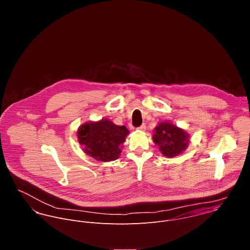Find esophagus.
<instances>
[{
    "instance_id": "34e87169",
    "label": "esophagus",
    "mask_w": 250,
    "mask_h": 250,
    "mask_svg": "<svg viewBox=\"0 0 250 250\" xmlns=\"http://www.w3.org/2000/svg\"><path fill=\"white\" fill-rule=\"evenodd\" d=\"M137 130H138V131H145V130H146V126H145L144 124H143L142 126L138 127V128H137Z\"/></svg>"
}]
</instances>
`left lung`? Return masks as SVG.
I'll return each instance as SVG.
<instances>
[{
    "label": "left lung",
    "mask_w": 250,
    "mask_h": 250,
    "mask_svg": "<svg viewBox=\"0 0 250 250\" xmlns=\"http://www.w3.org/2000/svg\"><path fill=\"white\" fill-rule=\"evenodd\" d=\"M153 142L159 145L160 151L166 157L171 158L181 154L189 143L188 135L183 129L170 122H161L155 128Z\"/></svg>",
    "instance_id": "obj_1"
}]
</instances>
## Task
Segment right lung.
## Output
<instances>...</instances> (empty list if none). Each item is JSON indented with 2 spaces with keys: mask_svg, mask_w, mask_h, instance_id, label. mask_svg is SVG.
I'll list each match as a JSON object with an SVG mask.
<instances>
[{
  "mask_svg": "<svg viewBox=\"0 0 250 250\" xmlns=\"http://www.w3.org/2000/svg\"><path fill=\"white\" fill-rule=\"evenodd\" d=\"M78 141L84 153L100 162H110L119 158L122 144L129 131L108 119L87 122L80 126Z\"/></svg>",
  "mask_w": 250,
  "mask_h": 250,
  "instance_id": "1",
  "label": "right lung"
}]
</instances>
